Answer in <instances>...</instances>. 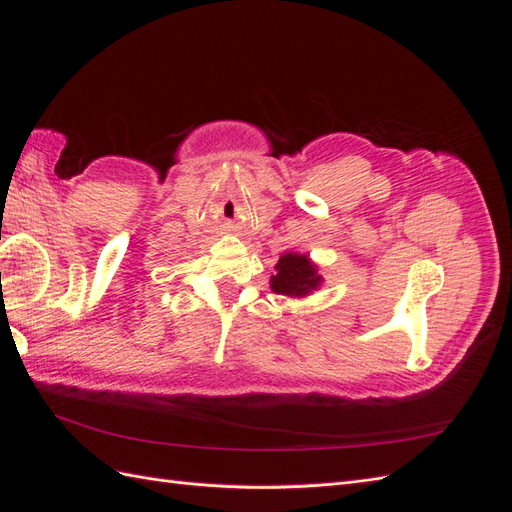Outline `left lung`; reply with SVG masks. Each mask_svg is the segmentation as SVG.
Returning a JSON list of instances; mask_svg holds the SVG:
<instances>
[{
    "mask_svg": "<svg viewBox=\"0 0 512 512\" xmlns=\"http://www.w3.org/2000/svg\"><path fill=\"white\" fill-rule=\"evenodd\" d=\"M324 282L320 267L307 254L288 252L275 265V275H271V290L284 294L288 299H305L316 292Z\"/></svg>",
    "mask_w": 512,
    "mask_h": 512,
    "instance_id": "obj_1",
    "label": "left lung"
}]
</instances>
